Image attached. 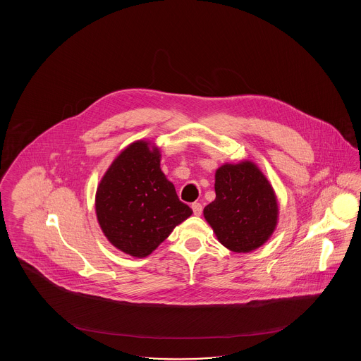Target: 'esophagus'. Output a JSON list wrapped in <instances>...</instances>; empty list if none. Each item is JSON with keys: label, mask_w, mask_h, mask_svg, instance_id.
Here are the masks:
<instances>
[{"label": "esophagus", "mask_w": 361, "mask_h": 361, "mask_svg": "<svg viewBox=\"0 0 361 361\" xmlns=\"http://www.w3.org/2000/svg\"><path fill=\"white\" fill-rule=\"evenodd\" d=\"M192 211H193V214H195L196 216H199V215H202L203 207H202L200 203H193V204H192Z\"/></svg>", "instance_id": "obj_1"}]
</instances>
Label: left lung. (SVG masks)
Listing matches in <instances>:
<instances>
[{"label":"left lung","mask_w":361,"mask_h":361,"mask_svg":"<svg viewBox=\"0 0 361 361\" xmlns=\"http://www.w3.org/2000/svg\"><path fill=\"white\" fill-rule=\"evenodd\" d=\"M216 197L203 215L231 252L250 253L269 240L279 222L275 189L253 161L224 164L215 172Z\"/></svg>","instance_id":"1"}]
</instances>
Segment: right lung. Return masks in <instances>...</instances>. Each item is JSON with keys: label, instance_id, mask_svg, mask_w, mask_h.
<instances>
[{"label": "right lung", "instance_id": "right-lung-1", "mask_svg": "<svg viewBox=\"0 0 361 361\" xmlns=\"http://www.w3.org/2000/svg\"><path fill=\"white\" fill-rule=\"evenodd\" d=\"M106 240L133 257L152 255L173 228L192 215L161 171V152L139 139L123 149L104 173L94 199Z\"/></svg>", "mask_w": 361, "mask_h": 361}]
</instances>
